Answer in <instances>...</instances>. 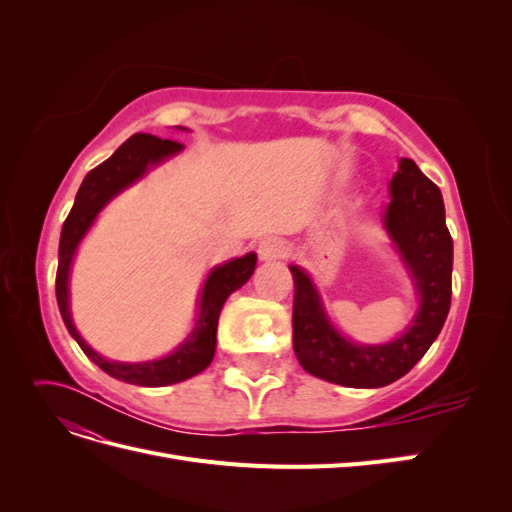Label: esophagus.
<instances>
[{"label":"esophagus","instance_id":"34e87169","mask_svg":"<svg viewBox=\"0 0 512 512\" xmlns=\"http://www.w3.org/2000/svg\"><path fill=\"white\" fill-rule=\"evenodd\" d=\"M288 254V247L286 241L277 239V237H265L258 243V258L262 262H275V260H282Z\"/></svg>","mask_w":512,"mask_h":512}]
</instances>
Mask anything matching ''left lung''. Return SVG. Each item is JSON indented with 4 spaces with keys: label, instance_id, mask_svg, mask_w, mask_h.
Here are the masks:
<instances>
[{
    "label": "left lung",
    "instance_id": "left-lung-1",
    "mask_svg": "<svg viewBox=\"0 0 512 512\" xmlns=\"http://www.w3.org/2000/svg\"><path fill=\"white\" fill-rule=\"evenodd\" d=\"M389 196L382 224L418 297L414 318L391 342L359 344L339 333L312 277L290 265L294 354L307 374L352 389H380L406 376L436 342L451 309L453 239L444 222L440 188L410 158H401Z\"/></svg>",
    "mask_w": 512,
    "mask_h": 512
}]
</instances>
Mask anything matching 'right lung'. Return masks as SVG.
I'll use <instances>...</instances> for the list:
<instances>
[{
    "label": "right lung",
    "instance_id": "add662e5",
    "mask_svg": "<svg viewBox=\"0 0 512 512\" xmlns=\"http://www.w3.org/2000/svg\"><path fill=\"white\" fill-rule=\"evenodd\" d=\"M177 130H188L177 126ZM183 151L181 143L164 141V138L151 134H134L123 143L111 158L89 170L83 179L79 192L74 198V207L61 228L59 239V265H57V305L68 333L76 339V344L108 376L121 382L138 386H168L188 380L200 374L215 354V333H218L220 312L232 292L239 290L250 280L256 269V254L250 252L241 258H230L224 265L213 267L198 294V312L194 318V327L188 337L166 356L141 363H121L111 361L91 348L81 333L76 331L72 312H70V271L72 262L79 250L81 241L98 220L100 211L111 203L115 196L130 185L141 181L153 166H160L168 158Z\"/></svg>",
    "mask_w": 512,
    "mask_h": 512
}]
</instances>
